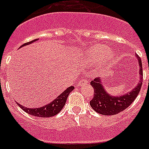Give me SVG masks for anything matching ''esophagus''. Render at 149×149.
I'll list each match as a JSON object with an SVG mask.
<instances>
[{"label": "esophagus", "mask_w": 149, "mask_h": 149, "mask_svg": "<svg viewBox=\"0 0 149 149\" xmlns=\"http://www.w3.org/2000/svg\"><path fill=\"white\" fill-rule=\"evenodd\" d=\"M88 82H87V80L86 79H82V80L79 81V86H84V85L87 84Z\"/></svg>", "instance_id": "esophagus-1"}]
</instances>
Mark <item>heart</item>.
Returning a JSON list of instances; mask_svg holds the SVG:
<instances>
[{"label":"heart","instance_id":"heart-1","mask_svg":"<svg viewBox=\"0 0 149 149\" xmlns=\"http://www.w3.org/2000/svg\"><path fill=\"white\" fill-rule=\"evenodd\" d=\"M110 48L105 45H95L91 47L88 50V61L91 63L98 64L100 62H102L100 64L99 70L104 71V70L109 68L111 63L114 61L116 54H109ZM107 56L109 59L103 61V60Z\"/></svg>","mask_w":149,"mask_h":149}]
</instances>
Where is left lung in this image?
I'll return each instance as SVG.
<instances>
[{
    "label": "left lung",
    "instance_id": "left-lung-1",
    "mask_svg": "<svg viewBox=\"0 0 149 149\" xmlns=\"http://www.w3.org/2000/svg\"><path fill=\"white\" fill-rule=\"evenodd\" d=\"M139 66V82L130 92L119 96H113L106 92L102 80L95 78L90 82L94 88V96L90 105L97 113L102 115H115L127 109L138 96L142 85V65L140 57L136 54Z\"/></svg>",
    "mask_w": 149,
    "mask_h": 149
}]
</instances>
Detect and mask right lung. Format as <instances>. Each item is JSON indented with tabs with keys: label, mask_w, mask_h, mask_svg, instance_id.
Instances as JSON below:
<instances>
[{
	"label": "right lung",
	"mask_w": 149,
	"mask_h": 149,
	"mask_svg": "<svg viewBox=\"0 0 149 149\" xmlns=\"http://www.w3.org/2000/svg\"><path fill=\"white\" fill-rule=\"evenodd\" d=\"M38 39L32 40L31 42L25 43L24 45H22L20 47H23L25 45L32 44L37 41ZM74 89V86H70L67 88V89L63 91L62 93L58 95L55 99L54 100L53 102H50L49 104H47L46 105L43 106V107H36V108H29V107H24V106L21 105L19 103L17 104L19 107L22 108L25 112L29 113V114L35 116V117H53L54 115L57 114L59 113L60 111L62 110L63 106L65 105V103L67 102V99L68 98L69 94L72 92V90Z\"/></svg>",
	"instance_id": "right-lung-1"
}]
</instances>
